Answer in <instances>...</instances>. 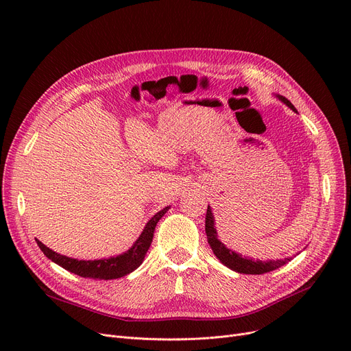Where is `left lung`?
Masks as SVG:
<instances>
[{
  "instance_id": "1",
  "label": "left lung",
  "mask_w": 351,
  "mask_h": 351,
  "mask_svg": "<svg viewBox=\"0 0 351 351\" xmlns=\"http://www.w3.org/2000/svg\"><path fill=\"white\" fill-rule=\"evenodd\" d=\"M280 102H283L286 106H289L293 112H298V109L294 108V105L285 97L282 95H276ZM205 230L208 236V243L210 249L213 250L215 256L220 261V263H223L226 267L237 271V273H243V274H263L271 270L279 269L285 266L287 262L291 261V257H285V259H276V261H261V259H252V257L242 256L241 253H237L229 247H226L225 243L220 242V239L217 236V230L215 228V216L212 212V208L208 205V212H206V222H205Z\"/></svg>"
}]
</instances>
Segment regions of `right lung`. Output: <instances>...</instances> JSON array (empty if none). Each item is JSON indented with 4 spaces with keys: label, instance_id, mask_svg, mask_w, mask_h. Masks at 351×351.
<instances>
[{
    "label": "right lung",
    "instance_id": "add662e5",
    "mask_svg": "<svg viewBox=\"0 0 351 351\" xmlns=\"http://www.w3.org/2000/svg\"><path fill=\"white\" fill-rule=\"evenodd\" d=\"M171 209V206H166L158 213H155L147 223L145 225L142 233L135 241V243L129 247L126 252L108 257V259H95V261H78L73 259V257H68L64 254H60L57 252H53L52 249L47 247L43 242H40L38 239H35L36 245L40 246L43 253L48 257L49 261L53 263H57L58 266L64 267L65 270L75 273L81 278H88V279H95V280H112V279H119L123 278V276L132 273L136 270L142 262L145 261V256L147 249H149L152 239H154V232L158 225L159 220L163 217V215Z\"/></svg>",
    "mask_w": 351,
    "mask_h": 351
}]
</instances>
